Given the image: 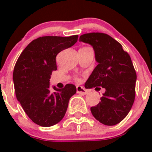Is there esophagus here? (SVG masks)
<instances>
[{
  "instance_id": "obj_1",
  "label": "esophagus",
  "mask_w": 152,
  "mask_h": 152,
  "mask_svg": "<svg viewBox=\"0 0 152 152\" xmlns=\"http://www.w3.org/2000/svg\"><path fill=\"white\" fill-rule=\"evenodd\" d=\"M76 91H77V93H79V94L82 95H87L88 93L87 90H85L82 86H77L76 87Z\"/></svg>"
}]
</instances>
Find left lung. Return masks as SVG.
<instances>
[{"mask_svg":"<svg viewBox=\"0 0 152 152\" xmlns=\"http://www.w3.org/2000/svg\"><path fill=\"white\" fill-rule=\"evenodd\" d=\"M79 41L93 47L98 62L85 88L105 89L101 102L90 108L92 114L104 125H116L129 113L135 97L137 75L131 58L118 42L106 34H85Z\"/></svg>","mask_w":152,"mask_h":152,"instance_id":"1","label":"left lung"}]
</instances>
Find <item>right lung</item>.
Instances as JSON below:
<instances>
[{
	"label": "right lung",
	"instance_id": "obj_1",
	"mask_svg": "<svg viewBox=\"0 0 152 152\" xmlns=\"http://www.w3.org/2000/svg\"><path fill=\"white\" fill-rule=\"evenodd\" d=\"M78 37L45 36L34 39L15 64L13 82L17 99L37 125L48 127L59 123L66 113L69 100L76 93L72 84L51 89L50 79L52 71L56 70V55L73 46Z\"/></svg>",
	"mask_w": 152,
	"mask_h": 152
}]
</instances>
